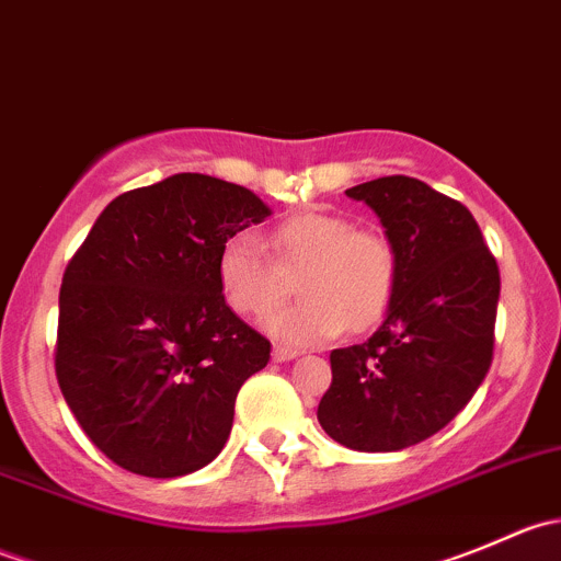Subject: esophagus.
Masks as SVG:
<instances>
[{
  "instance_id": "obj_1",
  "label": "esophagus",
  "mask_w": 561,
  "mask_h": 561,
  "mask_svg": "<svg viewBox=\"0 0 561 561\" xmlns=\"http://www.w3.org/2000/svg\"><path fill=\"white\" fill-rule=\"evenodd\" d=\"M298 355H304V353H301V350H296V347H285V344H276V347H274V360H279V364L298 358Z\"/></svg>"
}]
</instances>
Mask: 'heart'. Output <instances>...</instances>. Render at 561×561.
<instances>
[{
	"instance_id": "heart-1",
	"label": "heart",
	"mask_w": 561,
	"mask_h": 561,
	"mask_svg": "<svg viewBox=\"0 0 561 561\" xmlns=\"http://www.w3.org/2000/svg\"><path fill=\"white\" fill-rule=\"evenodd\" d=\"M274 260L249 233L219 247L217 276L233 312L265 317L290 293L301 301L271 320V333L287 344H317L344 328L360 333L388 314L401 279V254L380 228H355L336 211H298L268 233Z\"/></svg>"
}]
</instances>
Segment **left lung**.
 Listing matches in <instances>:
<instances>
[{"label":"left lung","instance_id":"8db88e82","mask_svg":"<svg viewBox=\"0 0 561 561\" xmlns=\"http://www.w3.org/2000/svg\"><path fill=\"white\" fill-rule=\"evenodd\" d=\"M369 203L401 254L380 331L331 353L317 421L339 445L390 454L448 426L494 360L500 265L463 203L410 175L347 190Z\"/></svg>","mask_w":561,"mask_h":561}]
</instances>
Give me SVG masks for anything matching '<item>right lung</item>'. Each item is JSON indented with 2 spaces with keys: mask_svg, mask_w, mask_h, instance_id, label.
<instances>
[{
  "mask_svg": "<svg viewBox=\"0 0 561 561\" xmlns=\"http://www.w3.org/2000/svg\"><path fill=\"white\" fill-rule=\"evenodd\" d=\"M254 192L175 173L118 195L67 263L54 366L98 450L144 478L219 456L271 342L225 304L219 247L268 217Z\"/></svg>",
  "mask_w": 561,
  "mask_h": 561,
  "instance_id": "right-lung-1",
  "label": "right lung"
}]
</instances>
